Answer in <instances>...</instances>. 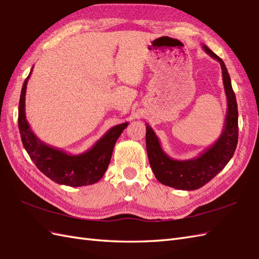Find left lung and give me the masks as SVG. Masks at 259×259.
Listing matches in <instances>:
<instances>
[{
  "label": "left lung",
  "instance_id": "1",
  "mask_svg": "<svg viewBox=\"0 0 259 259\" xmlns=\"http://www.w3.org/2000/svg\"><path fill=\"white\" fill-rule=\"evenodd\" d=\"M203 49L220 63L228 103L223 134L217 141L195 158L177 160L162 151L157 136L146 123V151L152 170L160 183L178 190L192 191L205 186L226 167L238 144L239 113L230 76L224 61L206 46Z\"/></svg>",
  "mask_w": 259,
  "mask_h": 259
}]
</instances>
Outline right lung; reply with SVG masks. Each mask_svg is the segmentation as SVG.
<instances>
[{
    "label": "right lung",
    "instance_id": "add662e5",
    "mask_svg": "<svg viewBox=\"0 0 259 259\" xmlns=\"http://www.w3.org/2000/svg\"><path fill=\"white\" fill-rule=\"evenodd\" d=\"M31 72L32 68L21 89L18 106V128L25 150L39 170L52 181L69 187L97 183L104 176L117 139L128 122L110 128L90 150L78 155H70L57 147L48 145L33 134L26 119V89Z\"/></svg>",
    "mask_w": 259,
    "mask_h": 259
}]
</instances>
